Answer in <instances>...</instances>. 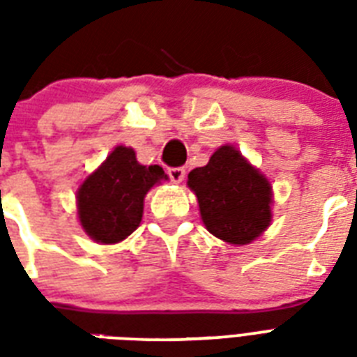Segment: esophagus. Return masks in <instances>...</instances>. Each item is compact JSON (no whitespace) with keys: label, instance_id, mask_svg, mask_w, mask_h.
<instances>
[{"label":"esophagus","instance_id":"esophagus-1","mask_svg":"<svg viewBox=\"0 0 357 357\" xmlns=\"http://www.w3.org/2000/svg\"><path fill=\"white\" fill-rule=\"evenodd\" d=\"M168 178L172 179L174 183H181L185 178V168H181V167L168 168Z\"/></svg>","mask_w":357,"mask_h":357}]
</instances>
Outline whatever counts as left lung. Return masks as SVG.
<instances>
[{"label":"left lung","mask_w":357,"mask_h":357,"mask_svg":"<svg viewBox=\"0 0 357 357\" xmlns=\"http://www.w3.org/2000/svg\"><path fill=\"white\" fill-rule=\"evenodd\" d=\"M187 185L207 231L224 243L248 244L271 226V183L234 146H220L206 167L189 174Z\"/></svg>","instance_id":"left-lung-1"}]
</instances>
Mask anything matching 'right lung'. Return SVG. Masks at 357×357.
<instances>
[{"instance_id": "add662e5", "label": "right lung", "mask_w": 357, "mask_h": 357, "mask_svg": "<svg viewBox=\"0 0 357 357\" xmlns=\"http://www.w3.org/2000/svg\"><path fill=\"white\" fill-rule=\"evenodd\" d=\"M168 179L159 165L144 167L133 148L116 146L77 189V215L85 234L102 244L120 243L139 228L144 196Z\"/></svg>"}]
</instances>
